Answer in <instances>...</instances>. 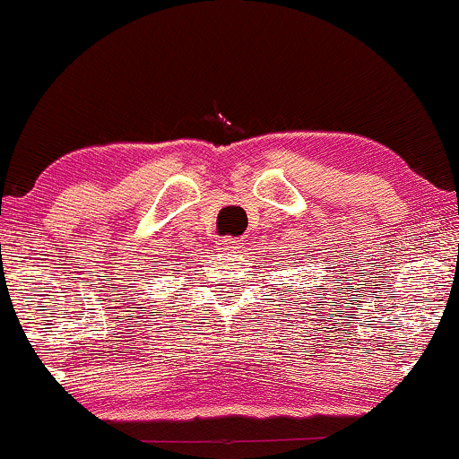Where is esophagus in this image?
<instances>
[{
	"mask_svg": "<svg viewBox=\"0 0 459 459\" xmlns=\"http://www.w3.org/2000/svg\"><path fill=\"white\" fill-rule=\"evenodd\" d=\"M218 250H239V239H230V237H224V239L218 241Z\"/></svg>",
	"mask_w": 459,
	"mask_h": 459,
	"instance_id": "obj_1",
	"label": "esophagus"
}]
</instances>
